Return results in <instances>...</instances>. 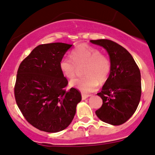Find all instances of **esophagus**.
<instances>
[{"label": "esophagus", "instance_id": "34e87169", "mask_svg": "<svg viewBox=\"0 0 155 155\" xmlns=\"http://www.w3.org/2000/svg\"><path fill=\"white\" fill-rule=\"evenodd\" d=\"M90 96V94H84V93H82V99L84 100V99L88 98V97Z\"/></svg>", "mask_w": 155, "mask_h": 155}]
</instances>
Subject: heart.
Segmentation results:
<instances>
[{"instance_id": "1", "label": "heart", "mask_w": 155, "mask_h": 155, "mask_svg": "<svg viewBox=\"0 0 155 155\" xmlns=\"http://www.w3.org/2000/svg\"><path fill=\"white\" fill-rule=\"evenodd\" d=\"M71 58L63 57L59 61V69L67 79L75 78L78 67L84 65V77L71 82L72 86L84 93L94 92L98 88L99 82L104 83L111 73V61L96 47L82 44L71 51Z\"/></svg>"}]
</instances>
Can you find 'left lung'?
Masks as SVG:
<instances>
[{
	"label": "left lung",
	"mask_w": 155,
	"mask_h": 155,
	"mask_svg": "<svg viewBox=\"0 0 155 155\" xmlns=\"http://www.w3.org/2000/svg\"><path fill=\"white\" fill-rule=\"evenodd\" d=\"M90 41L107 51L111 64L109 77L97 93L103 104L95 113L104 122L121 125L133 115L140 100V71L130 53L118 44L109 39Z\"/></svg>",
	"instance_id": "left-lung-1"
}]
</instances>
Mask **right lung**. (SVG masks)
<instances>
[{
    "label": "right lung",
    "mask_w": 155,
    "mask_h": 155,
    "mask_svg": "<svg viewBox=\"0 0 155 155\" xmlns=\"http://www.w3.org/2000/svg\"><path fill=\"white\" fill-rule=\"evenodd\" d=\"M72 46L64 43L41 44L21 62L14 94L27 121L40 130L56 133L71 124L81 101L75 88L66 90V78L59 61Z\"/></svg>",
    "instance_id": "obj_1"
}]
</instances>
